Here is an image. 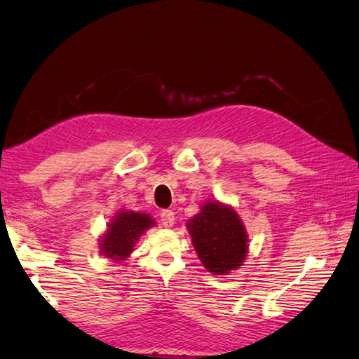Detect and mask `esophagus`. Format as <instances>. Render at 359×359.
Instances as JSON below:
<instances>
[{
  "label": "esophagus",
  "instance_id": "esophagus-1",
  "mask_svg": "<svg viewBox=\"0 0 359 359\" xmlns=\"http://www.w3.org/2000/svg\"><path fill=\"white\" fill-rule=\"evenodd\" d=\"M160 220H161L163 226L170 227V226H173V223H175V215H173V212L170 210H163L160 212Z\"/></svg>",
  "mask_w": 359,
  "mask_h": 359
}]
</instances>
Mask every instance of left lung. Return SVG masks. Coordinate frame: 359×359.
Listing matches in <instances>:
<instances>
[{
	"label": "left lung",
	"mask_w": 359,
	"mask_h": 359,
	"mask_svg": "<svg viewBox=\"0 0 359 359\" xmlns=\"http://www.w3.org/2000/svg\"><path fill=\"white\" fill-rule=\"evenodd\" d=\"M193 245L203 266L214 274L238 268L247 253V235L238 214L217 202L206 203L189 223Z\"/></svg>",
	"instance_id": "obj_1"
}]
</instances>
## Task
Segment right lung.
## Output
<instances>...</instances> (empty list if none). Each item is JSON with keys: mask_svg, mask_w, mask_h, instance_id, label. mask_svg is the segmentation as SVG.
Listing matches in <instances>:
<instances>
[{"mask_svg": "<svg viewBox=\"0 0 359 359\" xmlns=\"http://www.w3.org/2000/svg\"><path fill=\"white\" fill-rule=\"evenodd\" d=\"M154 224V220L145 214L121 212L109 224V229L102 241V252L107 257L124 259L133 250L139 235Z\"/></svg>", "mask_w": 359, "mask_h": 359, "instance_id": "1", "label": "right lung"}]
</instances>
